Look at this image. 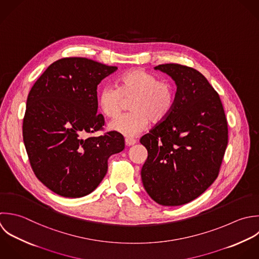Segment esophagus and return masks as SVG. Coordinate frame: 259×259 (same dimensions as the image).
Returning a JSON list of instances; mask_svg holds the SVG:
<instances>
[{"label":"esophagus","mask_w":259,"mask_h":259,"mask_svg":"<svg viewBox=\"0 0 259 259\" xmlns=\"http://www.w3.org/2000/svg\"><path fill=\"white\" fill-rule=\"evenodd\" d=\"M125 142H126V144L128 145V146H132V145H134L135 143H136V140L134 139V138H126L125 139Z\"/></svg>","instance_id":"esophagus-1"}]
</instances>
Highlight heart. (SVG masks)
<instances>
[{
  "instance_id": "obj_1",
  "label": "heart",
  "mask_w": 259,
  "mask_h": 259,
  "mask_svg": "<svg viewBox=\"0 0 259 259\" xmlns=\"http://www.w3.org/2000/svg\"><path fill=\"white\" fill-rule=\"evenodd\" d=\"M129 113L110 123V129L125 136L142 132L149 124L164 121L176 104V90L171 82L144 69H130L116 79L115 85H105L98 98L101 111L108 118L118 117L130 100Z\"/></svg>"
}]
</instances>
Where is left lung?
Listing matches in <instances>:
<instances>
[{"mask_svg":"<svg viewBox=\"0 0 259 259\" xmlns=\"http://www.w3.org/2000/svg\"><path fill=\"white\" fill-rule=\"evenodd\" d=\"M177 83L169 116L141 137L148 151L141 179L150 198L181 206L217 179L228 144V124L218 93L197 69L178 63L154 67Z\"/></svg>","mask_w":259,"mask_h":259,"instance_id":"1","label":"left lung"}]
</instances>
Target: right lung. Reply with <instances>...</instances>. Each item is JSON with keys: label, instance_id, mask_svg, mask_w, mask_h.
I'll return each instance as SVG.
<instances>
[{"label": "right lung", "instance_id": "obj_1", "mask_svg": "<svg viewBox=\"0 0 259 259\" xmlns=\"http://www.w3.org/2000/svg\"><path fill=\"white\" fill-rule=\"evenodd\" d=\"M117 70L84 57L50 64L33 84L23 119V140L36 178L65 198L91 194L108 170V158L125 148L116 131L103 130L98 84Z\"/></svg>", "mask_w": 259, "mask_h": 259}]
</instances>
